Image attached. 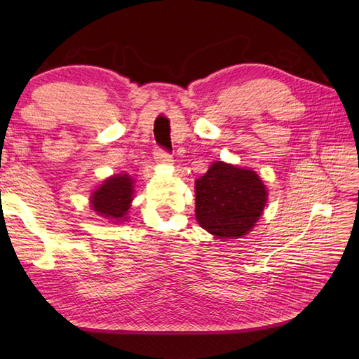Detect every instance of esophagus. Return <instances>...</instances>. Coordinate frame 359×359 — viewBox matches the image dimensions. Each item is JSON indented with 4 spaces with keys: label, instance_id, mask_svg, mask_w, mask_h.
Instances as JSON below:
<instances>
[{
    "label": "esophagus",
    "instance_id": "1",
    "mask_svg": "<svg viewBox=\"0 0 359 359\" xmlns=\"http://www.w3.org/2000/svg\"><path fill=\"white\" fill-rule=\"evenodd\" d=\"M154 158H156V162L160 165H170L172 162V156L170 154V152L163 151L162 148L154 149Z\"/></svg>",
    "mask_w": 359,
    "mask_h": 359
}]
</instances>
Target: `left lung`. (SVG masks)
<instances>
[{
    "label": "left lung",
    "instance_id": "1",
    "mask_svg": "<svg viewBox=\"0 0 359 359\" xmlns=\"http://www.w3.org/2000/svg\"><path fill=\"white\" fill-rule=\"evenodd\" d=\"M196 219L217 239H239L262 216L266 188L251 170L215 162L196 180Z\"/></svg>",
    "mask_w": 359,
    "mask_h": 359
}]
</instances>
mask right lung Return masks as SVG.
<instances>
[{"mask_svg":"<svg viewBox=\"0 0 359 359\" xmlns=\"http://www.w3.org/2000/svg\"><path fill=\"white\" fill-rule=\"evenodd\" d=\"M134 180L128 174H114L90 196V207L98 216L120 222L126 219L134 197Z\"/></svg>","mask_w":359,"mask_h":359,"instance_id":"1","label":"right lung"}]
</instances>
